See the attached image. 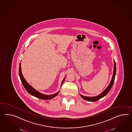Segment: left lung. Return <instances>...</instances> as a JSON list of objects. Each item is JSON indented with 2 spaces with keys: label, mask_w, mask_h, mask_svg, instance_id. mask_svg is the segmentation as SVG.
I'll return each mask as SVG.
<instances>
[{
  "label": "left lung",
  "mask_w": 132,
  "mask_h": 132,
  "mask_svg": "<svg viewBox=\"0 0 132 132\" xmlns=\"http://www.w3.org/2000/svg\"><path fill=\"white\" fill-rule=\"evenodd\" d=\"M114 72H113V77H112V78L111 81L110 83H109V86H108V87L106 88L105 90L103 91L102 92L101 94H100L99 95L95 96V97H86V96H84L80 94V96L83 99L86 100H87V101H89L94 102V101H97L98 100H100V98L105 97V95L109 93V91H110V90L111 89V88L112 86H113V85L114 84L115 76H116V62H115L114 60Z\"/></svg>",
  "instance_id": "obj_1"
}]
</instances>
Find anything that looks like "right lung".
Returning a JSON list of instances; mask_svg holds the SVG:
<instances>
[{"instance_id": "add662e5", "label": "right lung", "mask_w": 132, "mask_h": 132, "mask_svg": "<svg viewBox=\"0 0 132 132\" xmlns=\"http://www.w3.org/2000/svg\"><path fill=\"white\" fill-rule=\"evenodd\" d=\"M19 77H20V78L21 81V82L22 83L24 88H25V89L28 92V93H29L30 95H32L33 96H34V97L39 98L40 99H42V100H51V99L53 98V97L57 96L59 94V92H57L56 93H55V94L50 95H46L42 94L41 93H40L39 92L37 91L36 90H35L34 88H32L31 85H29L27 83V81L26 80V79H24V78H23V76L22 75V71H21V63H20V64H19ZM64 80L65 78L62 80V81L61 86L62 84V83L64 82Z\"/></svg>"}]
</instances>
